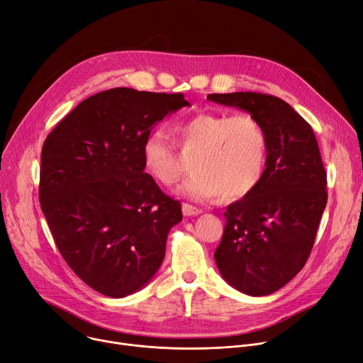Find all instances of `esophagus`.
<instances>
[{"mask_svg": "<svg viewBox=\"0 0 363 363\" xmlns=\"http://www.w3.org/2000/svg\"><path fill=\"white\" fill-rule=\"evenodd\" d=\"M182 211H183V216H186V217H195V216H199L202 212L199 208H195L189 203H183Z\"/></svg>", "mask_w": 363, "mask_h": 363, "instance_id": "esophagus-1", "label": "esophagus"}]
</instances>
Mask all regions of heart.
<instances>
[{
  "instance_id": "obj_1",
  "label": "heart",
  "mask_w": 363,
  "mask_h": 363,
  "mask_svg": "<svg viewBox=\"0 0 363 363\" xmlns=\"http://www.w3.org/2000/svg\"><path fill=\"white\" fill-rule=\"evenodd\" d=\"M173 133L190 158L191 173L177 194L195 201L220 195L236 199L247 195L264 174L268 138L252 114L199 113L174 124ZM145 172L164 186L177 182L183 164L174 145L161 132L147 133L140 146Z\"/></svg>"
}]
</instances>
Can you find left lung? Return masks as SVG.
Returning a JSON list of instances; mask_svg holds the SVG:
<instances>
[{"label":"left lung","instance_id":"8db88e82","mask_svg":"<svg viewBox=\"0 0 363 363\" xmlns=\"http://www.w3.org/2000/svg\"><path fill=\"white\" fill-rule=\"evenodd\" d=\"M206 99L257 117L268 138L259 183L224 212L214 258L223 279L249 296L286 286L306 264L327 205V173L312 127L277 96L234 92Z\"/></svg>","mask_w":363,"mask_h":363}]
</instances>
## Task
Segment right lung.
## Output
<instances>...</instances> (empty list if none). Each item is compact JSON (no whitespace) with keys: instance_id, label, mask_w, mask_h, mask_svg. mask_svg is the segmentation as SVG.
Segmentation results:
<instances>
[{"instance_id":"right-lung-1","label":"right lung","mask_w":363,"mask_h":363,"mask_svg":"<svg viewBox=\"0 0 363 363\" xmlns=\"http://www.w3.org/2000/svg\"><path fill=\"white\" fill-rule=\"evenodd\" d=\"M189 105L183 94L108 89L82 101L42 146V212L64 261L101 294H133L162 264L182 205L145 173L140 146Z\"/></svg>"}]
</instances>
